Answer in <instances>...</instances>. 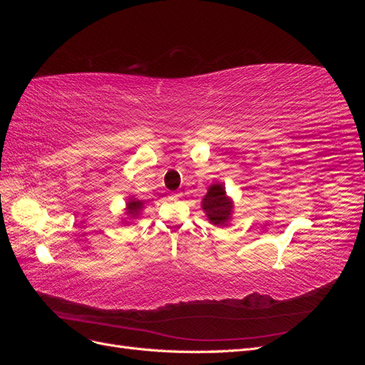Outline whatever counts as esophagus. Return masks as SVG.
I'll return each mask as SVG.
<instances>
[{"label":"esophagus","mask_w":365,"mask_h":365,"mask_svg":"<svg viewBox=\"0 0 365 365\" xmlns=\"http://www.w3.org/2000/svg\"><path fill=\"white\" fill-rule=\"evenodd\" d=\"M181 193L180 192H175V193H170V197H180Z\"/></svg>","instance_id":"1"}]
</instances>
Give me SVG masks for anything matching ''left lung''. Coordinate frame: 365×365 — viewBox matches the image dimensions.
<instances>
[{"instance_id":"obj_1","label":"left lung","mask_w":365,"mask_h":365,"mask_svg":"<svg viewBox=\"0 0 365 365\" xmlns=\"http://www.w3.org/2000/svg\"><path fill=\"white\" fill-rule=\"evenodd\" d=\"M201 205L210 224L215 227H228L231 217H233L235 201L233 197L227 195L222 182H215L208 187Z\"/></svg>"}]
</instances>
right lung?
<instances>
[{
    "instance_id": "right-lung-1",
    "label": "right lung",
    "mask_w": 365,
    "mask_h": 365,
    "mask_svg": "<svg viewBox=\"0 0 365 365\" xmlns=\"http://www.w3.org/2000/svg\"><path fill=\"white\" fill-rule=\"evenodd\" d=\"M143 208H145V201L137 200L135 196H130L126 200V205L123 210V215H121V224L129 225L130 222H134L135 219L140 217Z\"/></svg>"
}]
</instances>
